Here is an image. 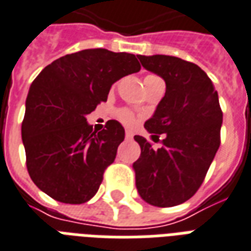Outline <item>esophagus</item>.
Segmentation results:
<instances>
[{
	"label": "esophagus",
	"mask_w": 251,
	"mask_h": 251,
	"mask_svg": "<svg viewBox=\"0 0 251 251\" xmlns=\"http://www.w3.org/2000/svg\"><path fill=\"white\" fill-rule=\"evenodd\" d=\"M125 138L126 139H133V134L130 133V131H126V133H125Z\"/></svg>",
	"instance_id": "34e87169"
}]
</instances>
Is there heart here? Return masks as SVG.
Listing matches in <instances>:
<instances>
[{
    "instance_id": "obj_1",
    "label": "heart",
    "mask_w": 251,
    "mask_h": 251,
    "mask_svg": "<svg viewBox=\"0 0 251 251\" xmlns=\"http://www.w3.org/2000/svg\"><path fill=\"white\" fill-rule=\"evenodd\" d=\"M149 77H154V75H147L146 77H145V80L149 79ZM118 118H120V121L126 126H134L135 125V122H137L135 116H134L130 110H127V109H122V110H120V112H118Z\"/></svg>"
}]
</instances>
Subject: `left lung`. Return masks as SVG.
<instances>
[{"mask_svg": "<svg viewBox=\"0 0 251 251\" xmlns=\"http://www.w3.org/2000/svg\"><path fill=\"white\" fill-rule=\"evenodd\" d=\"M142 66L166 81V93L145 122L155 149L135 135L141 156L134 162L135 185L151 205L174 206L194 196L220 147L223 112L208 75L194 63L168 55H138Z\"/></svg>", "mask_w": 251, "mask_h": 251, "instance_id": "8db88e82", "label": "left lung"}]
</instances>
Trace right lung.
Segmentation results:
<instances>
[{
	"mask_svg": "<svg viewBox=\"0 0 251 251\" xmlns=\"http://www.w3.org/2000/svg\"><path fill=\"white\" fill-rule=\"evenodd\" d=\"M139 70L133 53L91 49L59 57L32 81L22 141L28 175L50 198L83 204L99 191L125 130L110 120L96 131L85 116L106 101L117 80Z\"/></svg>",
	"mask_w": 251,
	"mask_h": 251,
	"instance_id": "1",
	"label": "right lung"
}]
</instances>
